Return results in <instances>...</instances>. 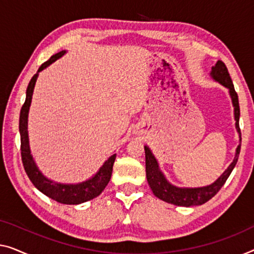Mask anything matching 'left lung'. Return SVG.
<instances>
[{
    "label": "left lung",
    "mask_w": 254,
    "mask_h": 254,
    "mask_svg": "<svg viewBox=\"0 0 254 254\" xmlns=\"http://www.w3.org/2000/svg\"><path fill=\"white\" fill-rule=\"evenodd\" d=\"M210 76L215 82L220 83L225 88L228 89L230 99L234 107V119H235V127L240 137L241 141V130H240V104H238V96L232 78L229 76L228 69L221 60H218L217 64L212 67ZM241 151V143L237 146L235 151V157L232 163L229 164L228 168L225 170V172L218 178L214 183L207 186L203 187H178L172 185L170 181L166 179L164 173L161 171L160 164L151 153V150L148 146H145V155H146V177L147 181L154 195L166 203L173 204L177 206H196L202 205L210 200L217 192L220 190V188L224 186L226 180L228 179L230 173L235 168L238 160V155Z\"/></svg>",
    "instance_id": "8db88e82"
}]
</instances>
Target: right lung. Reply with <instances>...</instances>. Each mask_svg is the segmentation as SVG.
Segmentation results:
<instances>
[{"mask_svg":"<svg viewBox=\"0 0 254 254\" xmlns=\"http://www.w3.org/2000/svg\"><path fill=\"white\" fill-rule=\"evenodd\" d=\"M66 54V50H63L51 57L48 62L41 65L37 70V73L34 75L30 79L29 84L26 90V100L25 104L22 105L20 111V117H19V132H20V141H21V160L24 164L25 171L27 173L29 180L32 181L41 192L47 195L48 197L57 200L62 204H68V205H76L84 202H88L90 199L96 198L99 196L105 187L107 186L109 180L112 177L113 165H114L116 154L112 155L105 163L100 166V169L94 173V175L89 178L88 180L82 181L78 184H62L57 183L49 178L45 177L39 166L36 165V162L34 160L32 151L29 147V139H28V113L29 107L32 104V97L35 88L36 79L39 77L40 71L45 69L48 66H50L52 63Z\"/></svg>","mask_w":254,"mask_h":254,"instance_id":"right-lung-1","label":"right lung"}]
</instances>
